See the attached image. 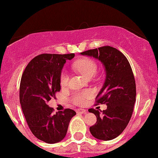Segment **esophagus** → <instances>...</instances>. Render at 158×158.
<instances>
[{
	"label": "esophagus",
	"instance_id": "1",
	"mask_svg": "<svg viewBox=\"0 0 158 158\" xmlns=\"http://www.w3.org/2000/svg\"><path fill=\"white\" fill-rule=\"evenodd\" d=\"M86 112H87V110H85V109L79 108L77 110V113L78 114H85Z\"/></svg>",
	"mask_w": 158,
	"mask_h": 158
}]
</instances>
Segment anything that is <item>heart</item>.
Segmentation results:
<instances>
[{
  "instance_id": "heart-1",
  "label": "heart",
  "mask_w": 158,
  "mask_h": 158,
  "mask_svg": "<svg viewBox=\"0 0 158 158\" xmlns=\"http://www.w3.org/2000/svg\"><path fill=\"white\" fill-rule=\"evenodd\" d=\"M74 68L87 78L94 77L97 74L98 70V64L93 59L85 57L80 59L73 65ZM69 82V74L67 71H62L60 76V84L61 87H67ZM93 96V92L90 90L77 91L73 94L71 101L77 105H84L87 100Z\"/></svg>"
}]
</instances>
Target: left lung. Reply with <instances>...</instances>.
Masks as SVG:
<instances>
[{"label":"left lung","instance_id":"obj_1","mask_svg":"<svg viewBox=\"0 0 158 158\" xmlns=\"http://www.w3.org/2000/svg\"><path fill=\"white\" fill-rule=\"evenodd\" d=\"M101 60L106 70L104 86L96 97L97 104H106L101 112L90 108L97 122L90 127L92 135L102 140H113L119 136L130 121L136 101V84L127 57L110 46L90 49L81 53Z\"/></svg>","mask_w":158,"mask_h":158}]
</instances>
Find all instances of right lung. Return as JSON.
Instances as JSON below:
<instances>
[{
    "label": "right lung",
    "mask_w": 158,
    "mask_h": 158,
    "mask_svg": "<svg viewBox=\"0 0 158 158\" xmlns=\"http://www.w3.org/2000/svg\"><path fill=\"white\" fill-rule=\"evenodd\" d=\"M74 54H41L28 63L20 84V103L27 125L39 140L55 143L64 138L76 112L66 108L54 113L48 105L60 90V76L67 60Z\"/></svg>",
    "instance_id": "right-lung-1"
}]
</instances>
